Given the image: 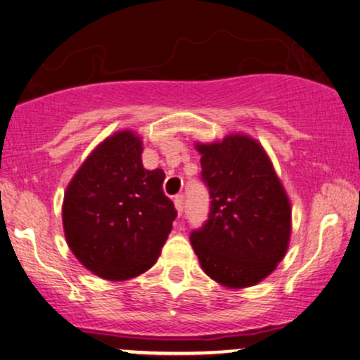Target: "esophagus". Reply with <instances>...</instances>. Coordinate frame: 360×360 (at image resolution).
Returning a JSON list of instances; mask_svg holds the SVG:
<instances>
[{"mask_svg": "<svg viewBox=\"0 0 360 360\" xmlns=\"http://www.w3.org/2000/svg\"><path fill=\"white\" fill-rule=\"evenodd\" d=\"M172 201H174V206H176V211H177V214H183V209H184V195L183 194H177V195H174V199H172Z\"/></svg>", "mask_w": 360, "mask_h": 360, "instance_id": "1", "label": "esophagus"}]
</instances>
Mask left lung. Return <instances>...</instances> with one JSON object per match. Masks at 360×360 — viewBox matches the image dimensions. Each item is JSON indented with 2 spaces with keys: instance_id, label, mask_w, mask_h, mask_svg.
<instances>
[{
  "instance_id": "obj_1",
  "label": "left lung",
  "mask_w": 360,
  "mask_h": 360,
  "mask_svg": "<svg viewBox=\"0 0 360 360\" xmlns=\"http://www.w3.org/2000/svg\"><path fill=\"white\" fill-rule=\"evenodd\" d=\"M211 212L191 244L202 271L229 289L266 279L288 252L292 231L289 195L261 143L229 134L195 143Z\"/></svg>"
}]
</instances>
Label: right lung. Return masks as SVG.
<instances>
[{"instance_id":"add662e5","label":"right lung","mask_w":360,"mask_h":360,"mask_svg":"<svg viewBox=\"0 0 360 360\" xmlns=\"http://www.w3.org/2000/svg\"><path fill=\"white\" fill-rule=\"evenodd\" d=\"M141 154L139 136L117 131L84 159L65 193L66 243L86 269L108 281L153 267L177 216L162 193L165 171L146 169Z\"/></svg>"}]
</instances>
